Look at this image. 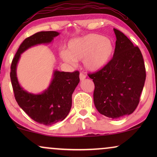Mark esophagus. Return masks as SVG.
<instances>
[{
    "label": "esophagus",
    "instance_id": "obj_1",
    "mask_svg": "<svg viewBox=\"0 0 157 157\" xmlns=\"http://www.w3.org/2000/svg\"><path fill=\"white\" fill-rule=\"evenodd\" d=\"M79 78H80L81 81H83L86 78V75L84 74H83V73H80V74H79Z\"/></svg>",
    "mask_w": 157,
    "mask_h": 157
}]
</instances>
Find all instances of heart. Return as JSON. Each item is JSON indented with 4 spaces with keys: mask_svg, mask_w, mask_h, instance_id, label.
<instances>
[{
    "mask_svg": "<svg viewBox=\"0 0 157 157\" xmlns=\"http://www.w3.org/2000/svg\"><path fill=\"white\" fill-rule=\"evenodd\" d=\"M68 51L63 49L60 56L64 61L74 63L83 60L87 70L96 71L106 66L114 53L112 40L98 33H90L73 39L68 44Z\"/></svg>",
    "mask_w": 157,
    "mask_h": 157,
    "instance_id": "b5f03b06",
    "label": "heart"
}]
</instances>
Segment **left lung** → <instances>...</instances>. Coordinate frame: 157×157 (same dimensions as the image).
Returning a JSON list of instances; mask_svg holds the SVG:
<instances>
[{
	"instance_id": "1",
	"label": "left lung",
	"mask_w": 157,
	"mask_h": 157,
	"mask_svg": "<svg viewBox=\"0 0 157 157\" xmlns=\"http://www.w3.org/2000/svg\"><path fill=\"white\" fill-rule=\"evenodd\" d=\"M112 59L101 69L89 74L95 86L94 102L101 114L119 119L132 113L138 106L146 79L140 49L119 30Z\"/></svg>"
}]
</instances>
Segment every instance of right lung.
<instances>
[{"instance_id":"obj_1","label":"right lung","mask_w":157,"mask_h":157,"mask_svg":"<svg viewBox=\"0 0 157 157\" xmlns=\"http://www.w3.org/2000/svg\"><path fill=\"white\" fill-rule=\"evenodd\" d=\"M56 31H40L23 40L12 61L10 80L14 96L19 106L35 121L40 124L51 126L63 121L69 113L72 104V94L78 84L79 72H53V78L48 89L42 94H33L23 89L16 76V67L21 54L31 46L49 44L59 36Z\"/></svg>"}]
</instances>
